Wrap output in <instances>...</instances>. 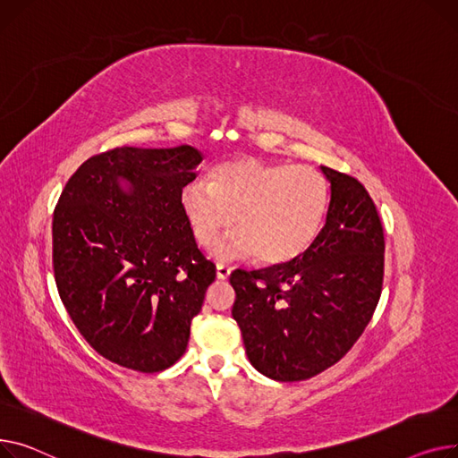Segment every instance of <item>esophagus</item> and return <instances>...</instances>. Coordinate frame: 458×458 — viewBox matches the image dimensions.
Returning <instances> with one entry per match:
<instances>
[{"label":"esophagus","instance_id":"obj_1","mask_svg":"<svg viewBox=\"0 0 458 458\" xmlns=\"http://www.w3.org/2000/svg\"><path fill=\"white\" fill-rule=\"evenodd\" d=\"M229 276H231V267H229V266H225V264H216V277H218L220 281L229 279Z\"/></svg>","mask_w":458,"mask_h":458}]
</instances>
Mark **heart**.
Returning <instances> with one entry per match:
<instances>
[{
	"instance_id": "1",
	"label": "heart",
	"mask_w": 458,
	"mask_h": 458,
	"mask_svg": "<svg viewBox=\"0 0 458 458\" xmlns=\"http://www.w3.org/2000/svg\"><path fill=\"white\" fill-rule=\"evenodd\" d=\"M179 199L194 238L205 248L236 220L240 231L218 242L214 257L257 255L262 264L279 266L312 246L327 214L329 184L312 166L242 157L214 168L208 182H186Z\"/></svg>"
}]
</instances>
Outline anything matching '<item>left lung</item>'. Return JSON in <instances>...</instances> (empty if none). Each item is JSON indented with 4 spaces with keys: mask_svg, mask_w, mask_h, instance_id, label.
<instances>
[{
    "mask_svg": "<svg viewBox=\"0 0 458 458\" xmlns=\"http://www.w3.org/2000/svg\"><path fill=\"white\" fill-rule=\"evenodd\" d=\"M331 184L326 225L292 262L234 270L233 318L255 369L274 381H305L336 364L381 298L385 236L366 188L319 166Z\"/></svg>",
    "mask_w": 458,
    "mask_h": 458,
    "instance_id": "obj_1",
    "label": "left lung"
}]
</instances>
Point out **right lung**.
<instances>
[{
  "mask_svg": "<svg viewBox=\"0 0 458 458\" xmlns=\"http://www.w3.org/2000/svg\"><path fill=\"white\" fill-rule=\"evenodd\" d=\"M203 160L192 146L116 148L90 157L53 214L61 300L85 340L123 368L155 373L186 352L216 277L181 210Z\"/></svg>",
  "mask_w": 458,
  "mask_h": 458,
  "instance_id": "add662e5",
  "label": "right lung"
}]
</instances>
